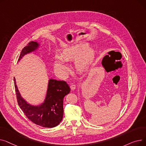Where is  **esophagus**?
<instances>
[{
    "mask_svg": "<svg viewBox=\"0 0 146 146\" xmlns=\"http://www.w3.org/2000/svg\"><path fill=\"white\" fill-rule=\"evenodd\" d=\"M70 87L72 90H74L76 89V85H74V84H72V85L70 86Z\"/></svg>",
    "mask_w": 146,
    "mask_h": 146,
    "instance_id": "obj_1",
    "label": "esophagus"
}]
</instances>
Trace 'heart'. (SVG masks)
I'll return each mask as SVG.
<instances>
[{
    "label": "heart",
    "mask_w": 146,
    "mask_h": 146,
    "mask_svg": "<svg viewBox=\"0 0 146 146\" xmlns=\"http://www.w3.org/2000/svg\"><path fill=\"white\" fill-rule=\"evenodd\" d=\"M84 48L85 47L80 45H74L64 50L62 53V57H56L54 64L56 71L61 75L67 76L69 68L66 61L75 58L76 69L79 71L85 70L94 59L95 51L93 49L89 48L82 54Z\"/></svg>",
    "instance_id": "obj_1"
}]
</instances>
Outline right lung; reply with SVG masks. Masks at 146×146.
<instances>
[{"instance_id":"obj_1","label":"right lung","mask_w":146,"mask_h":146,"mask_svg":"<svg viewBox=\"0 0 146 146\" xmlns=\"http://www.w3.org/2000/svg\"><path fill=\"white\" fill-rule=\"evenodd\" d=\"M38 45L36 42H29L21 51L18 61L27 54L35 51ZM14 83L18 104L30 121L38 125L47 128L56 127L60 123L63 116V99L70 91L65 81L50 79L45 101L39 106L28 104L21 97L15 78Z\"/></svg>"}]
</instances>
